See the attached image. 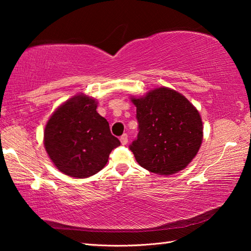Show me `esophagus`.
<instances>
[{"label": "esophagus", "mask_w": 251, "mask_h": 251, "mask_svg": "<svg viewBox=\"0 0 251 251\" xmlns=\"http://www.w3.org/2000/svg\"><path fill=\"white\" fill-rule=\"evenodd\" d=\"M120 140H121V143H122L123 146H126L127 143H128V136H127L126 134H124L120 138Z\"/></svg>", "instance_id": "esophagus-1"}]
</instances>
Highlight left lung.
Segmentation results:
<instances>
[{"mask_svg":"<svg viewBox=\"0 0 251 251\" xmlns=\"http://www.w3.org/2000/svg\"><path fill=\"white\" fill-rule=\"evenodd\" d=\"M130 100L137 108L139 134L129 149L138 164L161 176L183 170L202 142L199 110L182 94L164 86Z\"/></svg>","mask_w":251,"mask_h":251,"instance_id":"left-lung-1","label":"left lung"}]
</instances>
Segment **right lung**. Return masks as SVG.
I'll return each mask as SVG.
<instances>
[{
	"mask_svg": "<svg viewBox=\"0 0 251 251\" xmlns=\"http://www.w3.org/2000/svg\"><path fill=\"white\" fill-rule=\"evenodd\" d=\"M98 101L77 94L52 112L44 129V147L55 167L72 178L97 174L121 145L97 112Z\"/></svg>",
	"mask_w": 251,
	"mask_h": 251,
	"instance_id": "1",
	"label": "right lung"
}]
</instances>
